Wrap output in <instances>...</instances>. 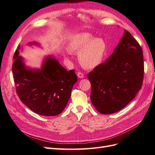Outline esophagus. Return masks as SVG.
Segmentation results:
<instances>
[{"instance_id": "esophagus-1", "label": "esophagus", "mask_w": 155, "mask_h": 155, "mask_svg": "<svg viewBox=\"0 0 155 155\" xmlns=\"http://www.w3.org/2000/svg\"><path fill=\"white\" fill-rule=\"evenodd\" d=\"M77 76L78 78H82L84 77V74L82 73V72H78L77 73Z\"/></svg>"}]
</instances>
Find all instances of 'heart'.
<instances>
[{"mask_svg": "<svg viewBox=\"0 0 155 155\" xmlns=\"http://www.w3.org/2000/svg\"><path fill=\"white\" fill-rule=\"evenodd\" d=\"M69 49L80 52L78 60L83 68L94 69L103 63L107 52V45L102 38L91 33L82 32L74 36L69 43Z\"/></svg>", "mask_w": 155, "mask_h": 155, "instance_id": "b5f03b06", "label": "heart"}]
</instances>
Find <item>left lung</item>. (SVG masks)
Instances as JSON below:
<instances>
[{"mask_svg": "<svg viewBox=\"0 0 155 155\" xmlns=\"http://www.w3.org/2000/svg\"><path fill=\"white\" fill-rule=\"evenodd\" d=\"M143 74L142 48L125 30L113 54L87 74L91 85L92 104L103 114L122 110L141 90Z\"/></svg>", "mask_w": 155, "mask_h": 155, "instance_id": "8db88e82", "label": "left lung"}]
</instances>
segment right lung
Returning a JSON list of instances; mask_svg holds the SVG:
<instances>
[{
	"mask_svg": "<svg viewBox=\"0 0 155 155\" xmlns=\"http://www.w3.org/2000/svg\"><path fill=\"white\" fill-rule=\"evenodd\" d=\"M20 48L19 44L12 64L13 76L19 98L26 107L39 115L55 116L60 114L67 105L72 88L78 81L74 70L67 71L51 56L45 58L41 69H28L19 56Z\"/></svg>",
	"mask_w": 155,
	"mask_h": 155,
	"instance_id": "1",
	"label": "right lung"
}]
</instances>
